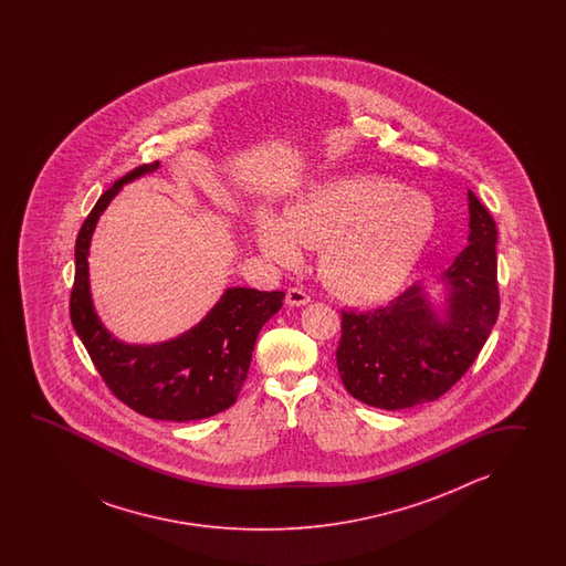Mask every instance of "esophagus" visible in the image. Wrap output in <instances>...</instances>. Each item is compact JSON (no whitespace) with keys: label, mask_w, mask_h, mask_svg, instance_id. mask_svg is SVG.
<instances>
[{"label":"esophagus","mask_w":566,"mask_h":566,"mask_svg":"<svg viewBox=\"0 0 566 566\" xmlns=\"http://www.w3.org/2000/svg\"><path fill=\"white\" fill-rule=\"evenodd\" d=\"M285 301H287V305L291 307H301V305H307L312 297L300 287H291L287 289V295H285Z\"/></svg>","instance_id":"34e87169"}]
</instances>
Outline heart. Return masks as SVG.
I'll use <instances>...</instances> for the list:
<instances>
[{
  "instance_id": "obj_1",
  "label": "heart",
  "mask_w": 566,
  "mask_h": 566,
  "mask_svg": "<svg viewBox=\"0 0 566 566\" xmlns=\"http://www.w3.org/2000/svg\"><path fill=\"white\" fill-rule=\"evenodd\" d=\"M434 206L424 193L380 176L322 181L289 206L261 214L254 239L281 265L300 261V244L322 247L319 273L352 301L385 300L402 285L433 237Z\"/></svg>"
}]
</instances>
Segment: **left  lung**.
I'll list each match as a JSON object with an SVG mask.
<instances>
[{
  "mask_svg": "<svg viewBox=\"0 0 566 566\" xmlns=\"http://www.w3.org/2000/svg\"><path fill=\"white\" fill-rule=\"evenodd\" d=\"M470 244L441 273L446 315L422 283L374 312H342L337 373L349 395L376 409H410L443 397L470 370L500 313L497 229L475 193Z\"/></svg>",
  "mask_w": 566,
  "mask_h": 566,
  "instance_id": "1",
  "label": "left lung"
}]
</instances>
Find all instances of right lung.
Instances as JSON below:
<instances>
[{
  "instance_id": "add662e5",
  "label": "right lung",
  "mask_w": 566,
  "mask_h": 566,
  "mask_svg": "<svg viewBox=\"0 0 566 566\" xmlns=\"http://www.w3.org/2000/svg\"><path fill=\"white\" fill-rule=\"evenodd\" d=\"M144 164L115 181L96 200L74 244L71 322L108 390L129 409L157 421H198L229 409L241 392L261 327L281 310L283 291L232 287L205 319L180 337L154 346H129L96 317L88 287V247L108 202L123 184L156 171Z\"/></svg>"
}]
</instances>
